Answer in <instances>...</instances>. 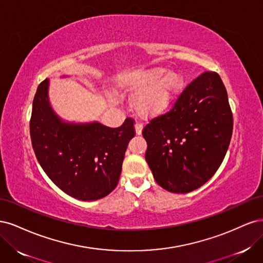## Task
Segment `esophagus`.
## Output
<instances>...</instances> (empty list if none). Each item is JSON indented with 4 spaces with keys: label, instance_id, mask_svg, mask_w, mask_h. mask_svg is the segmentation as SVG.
Returning <instances> with one entry per match:
<instances>
[{
    "label": "esophagus",
    "instance_id": "obj_1",
    "mask_svg": "<svg viewBox=\"0 0 263 263\" xmlns=\"http://www.w3.org/2000/svg\"><path fill=\"white\" fill-rule=\"evenodd\" d=\"M135 130H136L137 135H140L142 132V124H140V123L135 124Z\"/></svg>",
    "mask_w": 263,
    "mask_h": 263
}]
</instances>
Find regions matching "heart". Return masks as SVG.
<instances>
[{
	"label": "heart",
	"mask_w": 263,
	"mask_h": 263,
	"mask_svg": "<svg viewBox=\"0 0 263 263\" xmlns=\"http://www.w3.org/2000/svg\"><path fill=\"white\" fill-rule=\"evenodd\" d=\"M164 70L153 69L147 73L140 83V93H149L139 101V108L142 113L150 114L161 109L172 93L182 84V78L174 72H170L164 77Z\"/></svg>",
	"instance_id": "heart-1"
}]
</instances>
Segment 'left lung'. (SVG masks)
Here are the masks:
<instances>
[{
	"label": "left lung",
	"instance_id": "left-lung-1",
	"mask_svg": "<svg viewBox=\"0 0 263 263\" xmlns=\"http://www.w3.org/2000/svg\"><path fill=\"white\" fill-rule=\"evenodd\" d=\"M232 134L226 87L216 72L206 71L183 90L169 112L145 126L146 161L161 187L189 193L217 171Z\"/></svg>",
	"mask_w": 263,
	"mask_h": 263
}]
</instances>
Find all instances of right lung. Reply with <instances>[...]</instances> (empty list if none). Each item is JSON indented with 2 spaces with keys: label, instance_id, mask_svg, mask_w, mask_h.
I'll return each mask as SVG.
<instances>
[{
  "label": "right lung",
  "instance_id": "add662e5",
  "mask_svg": "<svg viewBox=\"0 0 263 263\" xmlns=\"http://www.w3.org/2000/svg\"><path fill=\"white\" fill-rule=\"evenodd\" d=\"M49 80L38 85L30 117L31 145L39 164L63 192L97 201L116 187L125 151L135 136L134 121L110 128L98 122H65L52 109Z\"/></svg>",
  "mask_w": 263,
  "mask_h": 263
}]
</instances>
